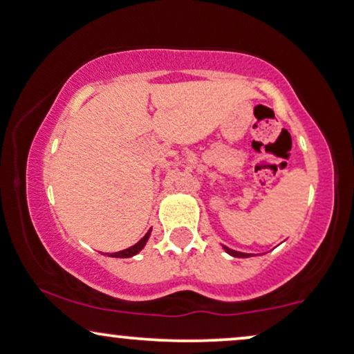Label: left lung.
<instances>
[{"mask_svg": "<svg viewBox=\"0 0 354 354\" xmlns=\"http://www.w3.org/2000/svg\"><path fill=\"white\" fill-rule=\"evenodd\" d=\"M224 250H226L227 254H231L232 257H241V259H244V257H250L249 254H244V252H236V250L229 249V247H224Z\"/></svg>", "mask_w": 354, "mask_h": 354, "instance_id": "8db88e82", "label": "left lung"}]
</instances>
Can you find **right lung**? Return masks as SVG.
I'll use <instances>...</instances> for the list:
<instances>
[{
    "label": "right lung",
    "instance_id": "1",
    "mask_svg": "<svg viewBox=\"0 0 354 354\" xmlns=\"http://www.w3.org/2000/svg\"><path fill=\"white\" fill-rule=\"evenodd\" d=\"M149 239V232H146V236L141 239L140 242H136L135 245H131L130 249H125V250H120V252H113V254H110L109 257H118V259H128V257H133L136 255L138 252H140L143 247L146 245V241Z\"/></svg>",
    "mask_w": 354,
    "mask_h": 354
}]
</instances>
